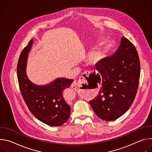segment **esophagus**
I'll list each match as a JSON object with an SVG mask.
<instances>
[{
    "label": "esophagus",
    "mask_w": 152,
    "mask_h": 152,
    "mask_svg": "<svg viewBox=\"0 0 152 152\" xmlns=\"http://www.w3.org/2000/svg\"><path fill=\"white\" fill-rule=\"evenodd\" d=\"M89 72H85L84 73L82 74V76H81L78 80V82L75 81L74 82L72 83L71 85L72 88L73 90L75 91H77L78 88L80 87V86H82V85H85L86 83V79L85 78L88 77H89Z\"/></svg>",
    "instance_id": "1"
}]
</instances>
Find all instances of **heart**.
<instances>
[{
	"label": "heart",
	"mask_w": 152,
	"mask_h": 152,
	"mask_svg": "<svg viewBox=\"0 0 152 152\" xmlns=\"http://www.w3.org/2000/svg\"><path fill=\"white\" fill-rule=\"evenodd\" d=\"M109 42H110L109 41L106 40L104 42V44H105V45H107L108 43H109ZM103 53V47H101V48H99L97 49L96 50L92 52L91 53V54L90 55V56H89L90 61L92 63L97 62L100 59V58H102V56Z\"/></svg>",
	"instance_id": "b5f03b06"
}]
</instances>
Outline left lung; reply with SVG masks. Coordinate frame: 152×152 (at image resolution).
I'll return each instance as SVG.
<instances>
[{
    "instance_id": "1",
    "label": "left lung",
    "mask_w": 152,
    "mask_h": 152,
    "mask_svg": "<svg viewBox=\"0 0 152 152\" xmlns=\"http://www.w3.org/2000/svg\"><path fill=\"white\" fill-rule=\"evenodd\" d=\"M96 67L98 73L94 72L91 77L97 85L101 83L102 87L90 104L102 120H115L129 110L136 96L140 76L138 52L123 37L114 55L101 59Z\"/></svg>"
}]
</instances>
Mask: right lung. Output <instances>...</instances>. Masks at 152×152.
I'll return each mask as SVG.
<instances>
[{"label":"right lung","instance_id":"obj_1","mask_svg":"<svg viewBox=\"0 0 152 152\" xmlns=\"http://www.w3.org/2000/svg\"><path fill=\"white\" fill-rule=\"evenodd\" d=\"M34 41L31 39L21 52L17 64V78L23 98L32 114L40 121L50 126H60L70 115V107L62 96L73 79L57 78L50 83L37 85L26 74L28 53Z\"/></svg>","mask_w":152,"mask_h":152}]
</instances>
